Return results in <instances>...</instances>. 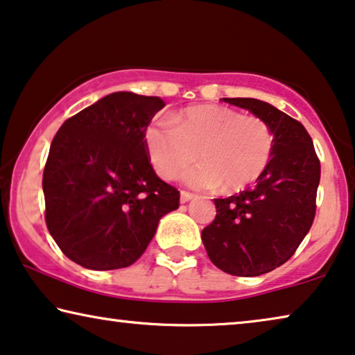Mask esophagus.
I'll return each instance as SVG.
<instances>
[{
  "label": "esophagus",
  "mask_w": 355,
  "mask_h": 355,
  "mask_svg": "<svg viewBox=\"0 0 355 355\" xmlns=\"http://www.w3.org/2000/svg\"><path fill=\"white\" fill-rule=\"evenodd\" d=\"M193 198H194V194L188 193V191H182V193H180V202H182V204L189 202Z\"/></svg>",
  "instance_id": "34e87169"
}]
</instances>
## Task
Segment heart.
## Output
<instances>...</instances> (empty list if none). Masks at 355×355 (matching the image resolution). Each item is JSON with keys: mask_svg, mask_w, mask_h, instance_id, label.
Here are the masks:
<instances>
[{"mask_svg": "<svg viewBox=\"0 0 355 355\" xmlns=\"http://www.w3.org/2000/svg\"><path fill=\"white\" fill-rule=\"evenodd\" d=\"M144 141L157 173L175 178L198 159L183 182L194 189L234 193L266 172L273 153V133L259 117L222 106H193L149 127Z\"/></svg>", "mask_w": 355, "mask_h": 355, "instance_id": "heart-1", "label": "heart"}]
</instances>
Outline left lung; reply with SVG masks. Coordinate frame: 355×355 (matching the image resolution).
Listing matches in <instances>:
<instances>
[{
	"instance_id": "obj_1",
	"label": "left lung",
	"mask_w": 355,
	"mask_h": 355,
	"mask_svg": "<svg viewBox=\"0 0 355 355\" xmlns=\"http://www.w3.org/2000/svg\"><path fill=\"white\" fill-rule=\"evenodd\" d=\"M270 127L273 153L252 189L214 199L217 216L202 230L207 256L234 277H259L283 266L306 238L315 217L318 161L311 135L272 104L256 98H223Z\"/></svg>"
}]
</instances>
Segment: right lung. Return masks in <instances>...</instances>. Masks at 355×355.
Instances as JSON below:
<instances>
[{
    "label": "right lung",
    "instance_id": "right-lung-1",
    "mask_svg": "<svg viewBox=\"0 0 355 355\" xmlns=\"http://www.w3.org/2000/svg\"><path fill=\"white\" fill-rule=\"evenodd\" d=\"M166 106L117 92L58 130L43 172L46 225L61 251L89 270L132 266L180 193L156 175L144 132Z\"/></svg>",
    "mask_w": 355,
    "mask_h": 355
}]
</instances>
